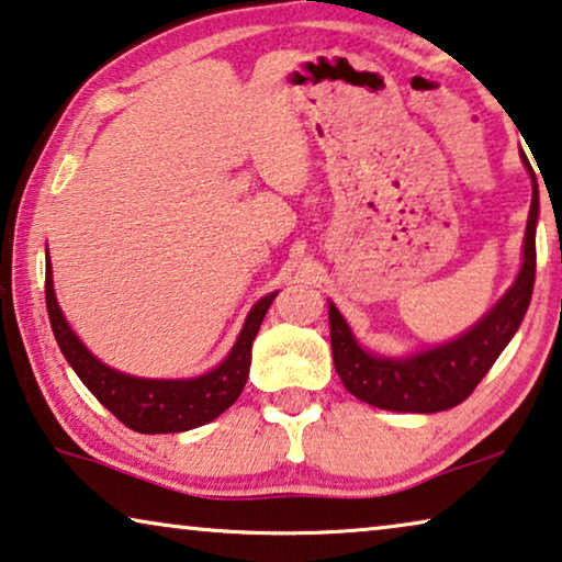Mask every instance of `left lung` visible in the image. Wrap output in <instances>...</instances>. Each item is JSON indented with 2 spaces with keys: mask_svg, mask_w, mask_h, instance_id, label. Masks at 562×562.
<instances>
[{
  "mask_svg": "<svg viewBox=\"0 0 562 562\" xmlns=\"http://www.w3.org/2000/svg\"><path fill=\"white\" fill-rule=\"evenodd\" d=\"M532 202L522 240V266L502 299L463 335L411 355H378L364 349L345 316L329 301V337L335 368L349 393L382 411L438 413L467 401L497 362L525 319L535 286V233L540 217V190L530 161Z\"/></svg>",
  "mask_w": 562,
  "mask_h": 562,
  "instance_id": "8db88e82",
  "label": "left lung"
}]
</instances>
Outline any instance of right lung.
Instances as JSON below:
<instances>
[{
	"label": "right lung",
	"mask_w": 562,
	"mask_h": 562,
	"mask_svg": "<svg viewBox=\"0 0 562 562\" xmlns=\"http://www.w3.org/2000/svg\"><path fill=\"white\" fill-rule=\"evenodd\" d=\"M45 258L47 316H50V327L55 339H58L60 352L76 370L80 382L95 395V401L103 408H109L124 426L139 430V434H180V430L215 420L238 401L248 380L250 347H254L268 306L273 304L279 291H271V294L256 301L231 352L213 370L202 372L198 378L180 380L136 378L101 362L70 329L68 319L60 312L58 296H55L50 256L45 254Z\"/></svg>",
	"instance_id": "obj_1"
}]
</instances>
